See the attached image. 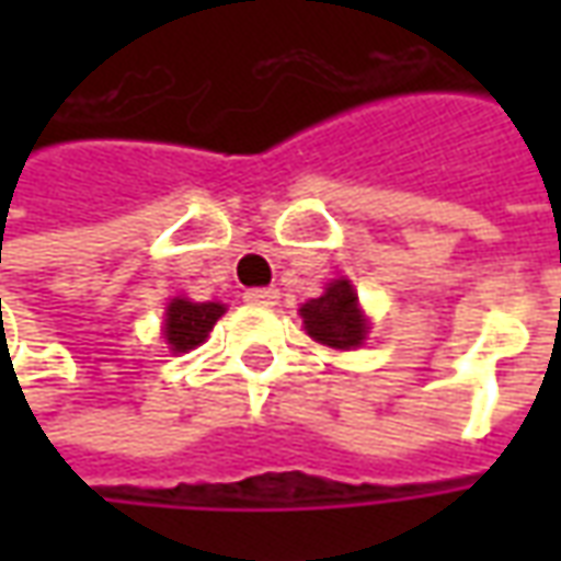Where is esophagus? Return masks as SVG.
I'll use <instances>...</instances> for the list:
<instances>
[{
	"instance_id": "obj_1",
	"label": "esophagus",
	"mask_w": 561,
	"mask_h": 561,
	"mask_svg": "<svg viewBox=\"0 0 561 561\" xmlns=\"http://www.w3.org/2000/svg\"><path fill=\"white\" fill-rule=\"evenodd\" d=\"M243 297H245V304H252V306H276L279 291H276V288H249Z\"/></svg>"
}]
</instances>
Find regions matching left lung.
I'll return each instance as SVG.
<instances>
[{"instance_id": "obj_1", "label": "left lung", "mask_w": 561, "mask_h": 561, "mask_svg": "<svg viewBox=\"0 0 561 561\" xmlns=\"http://www.w3.org/2000/svg\"><path fill=\"white\" fill-rule=\"evenodd\" d=\"M309 336L330 348H354L366 340V318L357 306V294L345 279L330 282V288L300 309Z\"/></svg>"}]
</instances>
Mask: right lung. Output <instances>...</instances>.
I'll return each instance as SVG.
<instances>
[{"instance_id": "obj_1", "label": "right lung", "mask_w": 561, "mask_h": 561, "mask_svg": "<svg viewBox=\"0 0 561 561\" xmlns=\"http://www.w3.org/2000/svg\"><path fill=\"white\" fill-rule=\"evenodd\" d=\"M225 306L221 304H192V300H173L164 318V340L173 352H188L207 340L213 324L219 321Z\"/></svg>"}]
</instances>
